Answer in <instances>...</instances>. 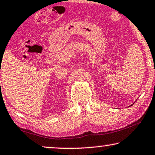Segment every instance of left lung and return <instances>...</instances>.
<instances>
[{
  "label": "left lung",
  "mask_w": 155,
  "mask_h": 155,
  "mask_svg": "<svg viewBox=\"0 0 155 155\" xmlns=\"http://www.w3.org/2000/svg\"><path fill=\"white\" fill-rule=\"evenodd\" d=\"M134 104V103H133V104ZM132 104H131V105H132ZM131 105H130V106H131Z\"/></svg>",
  "instance_id": "left-lung-1"
}]
</instances>
